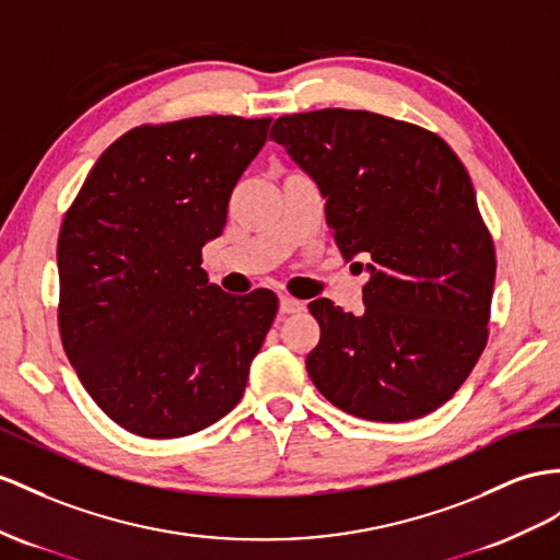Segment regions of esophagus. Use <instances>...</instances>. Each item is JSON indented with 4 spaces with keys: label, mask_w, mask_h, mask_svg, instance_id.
Listing matches in <instances>:
<instances>
[{
    "label": "esophagus",
    "mask_w": 560,
    "mask_h": 560,
    "mask_svg": "<svg viewBox=\"0 0 560 560\" xmlns=\"http://www.w3.org/2000/svg\"><path fill=\"white\" fill-rule=\"evenodd\" d=\"M279 310H281V314H293V312L303 310V303H300V300H295V298H291V295H281L279 298Z\"/></svg>",
    "instance_id": "obj_1"
}]
</instances>
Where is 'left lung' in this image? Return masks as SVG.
Instances as JSON below:
<instances>
[{"label":"left lung","instance_id":"left-lung-1","mask_svg":"<svg viewBox=\"0 0 560 560\" xmlns=\"http://www.w3.org/2000/svg\"><path fill=\"white\" fill-rule=\"evenodd\" d=\"M269 139L317 182L340 255L366 260L362 314L310 303L312 383L366 421L435 411L485 350L497 271L464 163L438 135L369 110L283 116Z\"/></svg>","mask_w":560,"mask_h":560}]
</instances>
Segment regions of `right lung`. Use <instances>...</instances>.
Returning a JSON list of instances; mask_svg holds the SVG:
<instances>
[{"mask_svg":"<svg viewBox=\"0 0 560 560\" xmlns=\"http://www.w3.org/2000/svg\"><path fill=\"white\" fill-rule=\"evenodd\" d=\"M269 122L135 127L102 153L66 214L56 250L63 350L94 402L135 435L198 433L246 390L279 300L267 289L224 293L200 250L222 234Z\"/></svg>","mask_w":560,"mask_h":560,"instance_id":"add662e5","label":"right lung"}]
</instances>
